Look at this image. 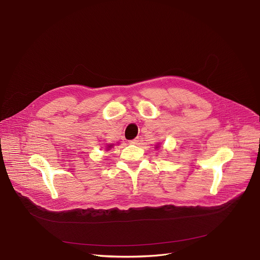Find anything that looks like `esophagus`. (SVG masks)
<instances>
[{
  "label": "esophagus",
  "mask_w": 260,
  "mask_h": 260,
  "mask_svg": "<svg viewBox=\"0 0 260 260\" xmlns=\"http://www.w3.org/2000/svg\"><path fill=\"white\" fill-rule=\"evenodd\" d=\"M138 142H139V140H138V138H135V139H133V140L129 141V144L136 145V144H138Z\"/></svg>",
  "instance_id": "34e87169"
}]
</instances>
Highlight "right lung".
<instances>
[{
  "label": "right lung",
  "instance_id": "obj_1",
  "mask_svg": "<svg viewBox=\"0 0 260 260\" xmlns=\"http://www.w3.org/2000/svg\"><path fill=\"white\" fill-rule=\"evenodd\" d=\"M111 146H113V145H110V146H109V148H111ZM109 148H108V149H109Z\"/></svg>",
  "mask_w": 260,
  "mask_h": 260
}]
</instances>
